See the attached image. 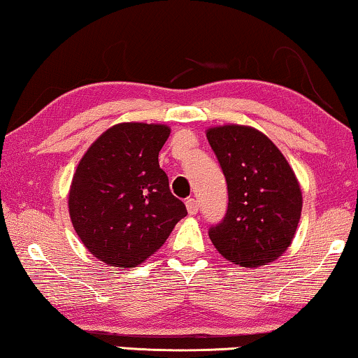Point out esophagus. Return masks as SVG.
I'll use <instances>...</instances> for the list:
<instances>
[{
  "label": "esophagus",
  "instance_id": "1",
  "mask_svg": "<svg viewBox=\"0 0 358 358\" xmlns=\"http://www.w3.org/2000/svg\"><path fill=\"white\" fill-rule=\"evenodd\" d=\"M186 209H188V214H189V215L198 214V210H199V204H198V201H196L194 198L186 199Z\"/></svg>",
  "mask_w": 358,
  "mask_h": 358
}]
</instances>
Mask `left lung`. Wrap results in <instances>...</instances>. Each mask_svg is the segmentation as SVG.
Listing matches in <instances>:
<instances>
[{
	"label": "left lung",
	"mask_w": 358,
	"mask_h": 358,
	"mask_svg": "<svg viewBox=\"0 0 358 358\" xmlns=\"http://www.w3.org/2000/svg\"><path fill=\"white\" fill-rule=\"evenodd\" d=\"M227 180L229 208L210 227L215 250L229 263L258 268L289 248L301 215V189L273 141L256 128L224 124L206 131Z\"/></svg>",
	"instance_id": "1"
}]
</instances>
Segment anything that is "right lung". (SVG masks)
Returning a JSON list of instances; mask_svg holds the SVG:
<instances>
[{
	"label": "right lung",
	"mask_w": 358,
	"mask_h": 358,
	"mask_svg": "<svg viewBox=\"0 0 358 358\" xmlns=\"http://www.w3.org/2000/svg\"><path fill=\"white\" fill-rule=\"evenodd\" d=\"M169 136L167 124L118 123L79 160L68 194L69 217L85 248L102 263L136 268L188 214L159 167Z\"/></svg>",
	"instance_id": "right-lung-1"
}]
</instances>
